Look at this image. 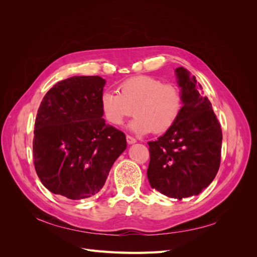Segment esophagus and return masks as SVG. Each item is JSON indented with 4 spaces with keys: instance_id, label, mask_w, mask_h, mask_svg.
Masks as SVG:
<instances>
[{
    "instance_id": "34e87169",
    "label": "esophagus",
    "mask_w": 257,
    "mask_h": 257,
    "mask_svg": "<svg viewBox=\"0 0 257 257\" xmlns=\"http://www.w3.org/2000/svg\"><path fill=\"white\" fill-rule=\"evenodd\" d=\"M126 142L128 145H132V144H135L136 143V139L134 137H132L130 135H126Z\"/></svg>"
}]
</instances>
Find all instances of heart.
Wrapping results in <instances>:
<instances>
[{"instance_id": "1", "label": "heart", "mask_w": 257, "mask_h": 257, "mask_svg": "<svg viewBox=\"0 0 257 257\" xmlns=\"http://www.w3.org/2000/svg\"><path fill=\"white\" fill-rule=\"evenodd\" d=\"M116 91H105L100 95L105 119L119 126L134 113L131 127L137 134L165 133L175 125L183 108L181 89L152 76L131 77L118 84Z\"/></svg>"}]
</instances>
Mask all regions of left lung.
<instances>
[{
    "instance_id": "obj_1",
    "label": "left lung",
    "mask_w": 257,
    "mask_h": 257,
    "mask_svg": "<svg viewBox=\"0 0 257 257\" xmlns=\"http://www.w3.org/2000/svg\"><path fill=\"white\" fill-rule=\"evenodd\" d=\"M183 108L175 125L149 142L147 176L153 189L182 199L198 195L215 178L221 163L222 130L212 105L195 76L176 69Z\"/></svg>"
}]
</instances>
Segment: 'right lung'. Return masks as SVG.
<instances>
[{
  "label": "right lung",
  "mask_w": 257,
  "mask_h": 257,
  "mask_svg": "<svg viewBox=\"0 0 257 257\" xmlns=\"http://www.w3.org/2000/svg\"><path fill=\"white\" fill-rule=\"evenodd\" d=\"M105 79L74 76L57 82L38 108L33 163L42 183L69 199L94 195L125 150L123 132L102 118L100 95Z\"/></svg>",
  "instance_id": "add662e5"
}]
</instances>
